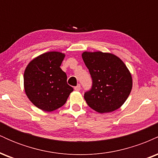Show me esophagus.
Wrapping results in <instances>:
<instances>
[{"instance_id": "obj_1", "label": "esophagus", "mask_w": 158, "mask_h": 158, "mask_svg": "<svg viewBox=\"0 0 158 158\" xmlns=\"http://www.w3.org/2000/svg\"><path fill=\"white\" fill-rule=\"evenodd\" d=\"M80 89H81L80 85H77V86L74 87V90H75L76 91H79V90H80Z\"/></svg>"}]
</instances>
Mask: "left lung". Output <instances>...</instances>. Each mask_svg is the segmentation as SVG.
<instances>
[{
	"label": "left lung",
	"instance_id": "obj_1",
	"mask_svg": "<svg viewBox=\"0 0 158 158\" xmlns=\"http://www.w3.org/2000/svg\"><path fill=\"white\" fill-rule=\"evenodd\" d=\"M83 61L93 80L91 90L84 98L98 113L114 111L124 104L132 89V77L120 59L110 52L85 51Z\"/></svg>",
	"mask_w": 158,
	"mask_h": 158
}]
</instances>
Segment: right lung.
<instances>
[{
	"label": "right lung",
	"instance_id": "obj_1",
	"mask_svg": "<svg viewBox=\"0 0 158 158\" xmlns=\"http://www.w3.org/2000/svg\"><path fill=\"white\" fill-rule=\"evenodd\" d=\"M64 57L63 52H47L34 58L25 68V94L34 106L44 111H53L64 106L73 90L60 68Z\"/></svg>",
	"mask_w": 158,
	"mask_h": 158
}]
</instances>
